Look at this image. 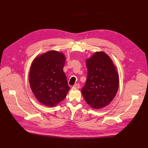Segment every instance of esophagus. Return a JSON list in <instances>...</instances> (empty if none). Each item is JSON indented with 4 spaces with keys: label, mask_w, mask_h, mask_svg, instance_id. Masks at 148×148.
Segmentation results:
<instances>
[{
    "label": "esophagus",
    "mask_w": 148,
    "mask_h": 148,
    "mask_svg": "<svg viewBox=\"0 0 148 148\" xmlns=\"http://www.w3.org/2000/svg\"><path fill=\"white\" fill-rule=\"evenodd\" d=\"M74 88H76V89H79L80 88V84H75L74 85Z\"/></svg>",
    "instance_id": "obj_1"
}]
</instances>
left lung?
<instances>
[{
  "label": "left lung",
  "mask_w": 148,
  "mask_h": 148,
  "mask_svg": "<svg viewBox=\"0 0 148 148\" xmlns=\"http://www.w3.org/2000/svg\"><path fill=\"white\" fill-rule=\"evenodd\" d=\"M87 80L82 89L85 101L94 109L108 106L119 88V74L113 62L104 51H96L86 59Z\"/></svg>",
  "instance_id": "left-lung-1"
}]
</instances>
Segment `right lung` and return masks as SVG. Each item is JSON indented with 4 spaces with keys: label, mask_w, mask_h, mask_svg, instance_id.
<instances>
[{
    "label": "right lung",
    "mask_w": 148,
    "mask_h": 148,
    "mask_svg": "<svg viewBox=\"0 0 148 148\" xmlns=\"http://www.w3.org/2000/svg\"><path fill=\"white\" fill-rule=\"evenodd\" d=\"M66 58L64 53L50 50L37 56L29 71V84L40 104L53 107L66 97L70 88L64 72Z\"/></svg>",
    "instance_id": "obj_1"
}]
</instances>
